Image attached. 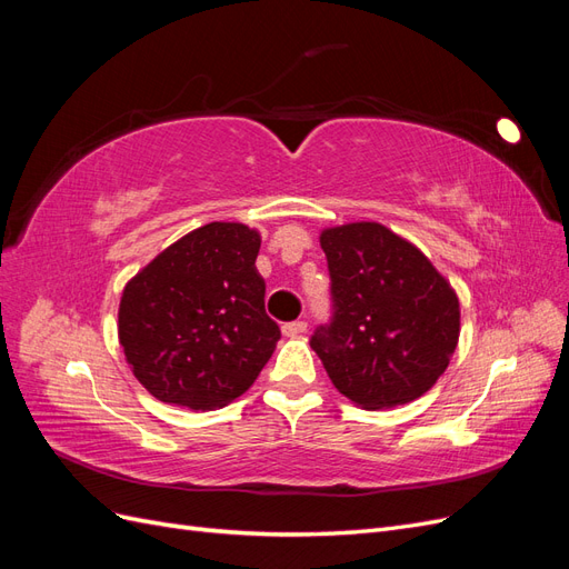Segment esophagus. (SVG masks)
I'll return each instance as SVG.
<instances>
[{
  "mask_svg": "<svg viewBox=\"0 0 569 569\" xmlns=\"http://www.w3.org/2000/svg\"><path fill=\"white\" fill-rule=\"evenodd\" d=\"M306 322L303 320H295V322H284L282 325V335L284 337H289V339H297V337H301L303 332H306Z\"/></svg>",
  "mask_w": 569,
  "mask_h": 569,
  "instance_id": "esophagus-1",
  "label": "esophagus"
}]
</instances>
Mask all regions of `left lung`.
Instances as JSON below:
<instances>
[{"label":"left lung","mask_w":569,"mask_h":569,"mask_svg":"<svg viewBox=\"0 0 569 569\" xmlns=\"http://www.w3.org/2000/svg\"><path fill=\"white\" fill-rule=\"evenodd\" d=\"M332 318L311 347L332 385L368 410L416 401L449 368L460 303L429 258L380 222L322 230Z\"/></svg>","instance_id":"1"}]
</instances>
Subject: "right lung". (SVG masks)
Returning a JSON list of instances; mask_svg holds the SVG:
<instances>
[{
	"label": "right lung",
	"instance_id": "obj_1",
	"mask_svg": "<svg viewBox=\"0 0 569 569\" xmlns=\"http://www.w3.org/2000/svg\"><path fill=\"white\" fill-rule=\"evenodd\" d=\"M261 234L209 222L126 284L118 339L140 385L170 406L213 410L242 396L280 339L256 270Z\"/></svg>",
	"mask_w": 569,
	"mask_h": 569
}]
</instances>
